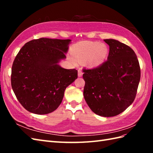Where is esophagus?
<instances>
[{
    "label": "esophagus",
    "instance_id": "esophagus-1",
    "mask_svg": "<svg viewBox=\"0 0 153 153\" xmlns=\"http://www.w3.org/2000/svg\"><path fill=\"white\" fill-rule=\"evenodd\" d=\"M82 75H83V71H82V70H81V69H79L78 70V76L82 77Z\"/></svg>",
    "mask_w": 153,
    "mask_h": 153
}]
</instances>
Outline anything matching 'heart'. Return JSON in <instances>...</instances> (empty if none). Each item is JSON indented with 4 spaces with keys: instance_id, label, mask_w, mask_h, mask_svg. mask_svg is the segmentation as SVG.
I'll list each match as a JSON object with an SVG mask.
<instances>
[{
    "instance_id": "b5f03b06",
    "label": "heart",
    "mask_w": 153,
    "mask_h": 153,
    "mask_svg": "<svg viewBox=\"0 0 153 153\" xmlns=\"http://www.w3.org/2000/svg\"><path fill=\"white\" fill-rule=\"evenodd\" d=\"M73 56H69L74 64L78 61H85L90 66H96L102 64L108 54L106 45L97 42L83 41L75 45L72 49Z\"/></svg>"
}]
</instances>
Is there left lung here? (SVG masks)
Listing matches in <instances>:
<instances>
[{
	"instance_id": "left-lung-1",
	"label": "left lung",
	"mask_w": 153,
	"mask_h": 153,
	"mask_svg": "<svg viewBox=\"0 0 153 153\" xmlns=\"http://www.w3.org/2000/svg\"><path fill=\"white\" fill-rule=\"evenodd\" d=\"M109 45L106 61L92 69H83V96L96 114L111 117L120 114L135 100L141 77L135 52L114 39H105Z\"/></svg>"
}]
</instances>
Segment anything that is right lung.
Returning a JSON list of instances; mask_svg holds the SVG:
<instances>
[{"instance_id": "obj_1", "label": "right lung", "mask_w": 153, "mask_h": 153, "mask_svg": "<svg viewBox=\"0 0 153 153\" xmlns=\"http://www.w3.org/2000/svg\"><path fill=\"white\" fill-rule=\"evenodd\" d=\"M70 39L39 38L23 46L13 62L11 85L27 111L47 114L62 102L65 89L77 78V70L58 64L66 58Z\"/></svg>"}]
</instances>
